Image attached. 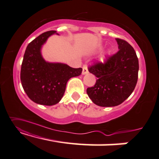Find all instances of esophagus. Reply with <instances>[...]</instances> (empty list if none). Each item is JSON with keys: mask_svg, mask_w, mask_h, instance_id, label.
<instances>
[{"mask_svg": "<svg viewBox=\"0 0 159 159\" xmlns=\"http://www.w3.org/2000/svg\"><path fill=\"white\" fill-rule=\"evenodd\" d=\"M88 73H89V70H88L87 66H84V67H83L82 74L83 75H85V74H87Z\"/></svg>", "mask_w": 159, "mask_h": 159, "instance_id": "34e87169", "label": "esophagus"}]
</instances>
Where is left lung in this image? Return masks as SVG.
Masks as SVG:
<instances>
[{"label": "left lung", "mask_w": 159, "mask_h": 159, "mask_svg": "<svg viewBox=\"0 0 159 159\" xmlns=\"http://www.w3.org/2000/svg\"><path fill=\"white\" fill-rule=\"evenodd\" d=\"M118 51L102 62L90 66L89 71L98 78L87 94L99 106L111 107L122 103L134 91L138 80L139 59L134 48L125 40L116 39Z\"/></svg>", "instance_id": "left-lung-1"}]
</instances>
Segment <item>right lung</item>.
<instances>
[{"instance_id":"add662e5","label":"right lung","mask_w":159,"mask_h":159,"mask_svg":"<svg viewBox=\"0 0 159 159\" xmlns=\"http://www.w3.org/2000/svg\"><path fill=\"white\" fill-rule=\"evenodd\" d=\"M56 30H49L28 45L20 70V81L30 100L43 106H53L61 100L70 78L79 76L82 68L61 63H48L43 58V45Z\"/></svg>"}]
</instances>
